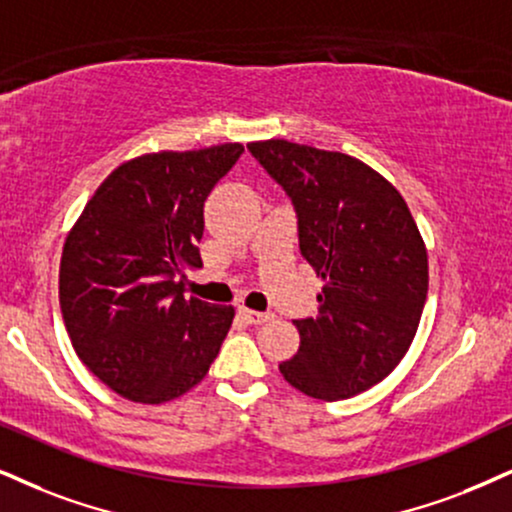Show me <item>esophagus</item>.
Here are the masks:
<instances>
[{
  "label": "esophagus",
  "instance_id": "34e87169",
  "mask_svg": "<svg viewBox=\"0 0 512 512\" xmlns=\"http://www.w3.org/2000/svg\"><path fill=\"white\" fill-rule=\"evenodd\" d=\"M242 318L249 325H263L268 320H273V313H258V311H249V308H242Z\"/></svg>",
  "mask_w": 512,
  "mask_h": 512
}]
</instances>
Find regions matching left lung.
I'll return each instance as SVG.
<instances>
[{"label":"left lung","mask_w":512,"mask_h":512,"mask_svg":"<svg viewBox=\"0 0 512 512\" xmlns=\"http://www.w3.org/2000/svg\"><path fill=\"white\" fill-rule=\"evenodd\" d=\"M287 192L301 256L323 277L318 315L294 320L301 344L280 363L294 389L342 401L406 356L427 299V249L406 201L363 161L287 140L246 144Z\"/></svg>","instance_id":"1"}]
</instances>
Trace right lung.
<instances>
[{
	"mask_svg": "<svg viewBox=\"0 0 512 512\" xmlns=\"http://www.w3.org/2000/svg\"><path fill=\"white\" fill-rule=\"evenodd\" d=\"M242 151L235 142L125 161L68 232L63 323L80 361L123 399H178L218 356L235 308L185 296V268L201 266L204 201Z\"/></svg>",
	"mask_w": 512,
	"mask_h": 512,
	"instance_id": "1",
	"label": "right lung"
}]
</instances>
